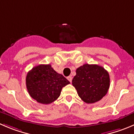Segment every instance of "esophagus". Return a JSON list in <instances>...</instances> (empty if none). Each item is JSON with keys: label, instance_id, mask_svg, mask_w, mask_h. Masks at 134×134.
<instances>
[{"label": "esophagus", "instance_id": "34e87169", "mask_svg": "<svg viewBox=\"0 0 134 134\" xmlns=\"http://www.w3.org/2000/svg\"><path fill=\"white\" fill-rule=\"evenodd\" d=\"M67 79H68V81H69L70 82L72 83V76H68V77H67Z\"/></svg>", "mask_w": 134, "mask_h": 134}]
</instances>
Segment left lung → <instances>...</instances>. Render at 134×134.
I'll list each match as a JSON object with an SVG mask.
<instances>
[{
    "instance_id": "1",
    "label": "left lung",
    "mask_w": 134,
    "mask_h": 134,
    "mask_svg": "<svg viewBox=\"0 0 134 134\" xmlns=\"http://www.w3.org/2000/svg\"><path fill=\"white\" fill-rule=\"evenodd\" d=\"M72 85L81 100L86 103H94L107 93L110 87V77L107 71L102 66L85 64L76 70Z\"/></svg>"
}]
</instances>
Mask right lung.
Wrapping results in <instances>:
<instances>
[{
  "mask_svg": "<svg viewBox=\"0 0 134 134\" xmlns=\"http://www.w3.org/2000/svg\"><path fill=\"white\" fill-rule=\"evenodd\" d=\"M25 81L30 96L38 103L44 104L57 100L62 87L70 83L51 64H39L34 67L27 74Z\"/></svg>",
  "mask_w": 134,
  "mask_h": 134,
  "instance_id": "obj_1",
  "label": "right lung"
}]
</instances>
